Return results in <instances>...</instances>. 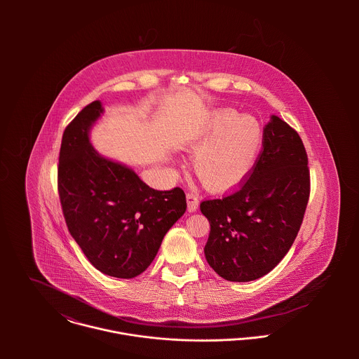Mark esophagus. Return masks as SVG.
I'll return each mask as SVG.
<instances>
[{
	"label": "esophagus",
	"mask_w": 359,
	"mask_h": 359,
	"mask_svg": "<svg viewBox=\"0 0 359 359\" xmlns=\"http://www.w3.org/2000/svg\"><path fill=\"white\" fill-rule=\"evenodd\" d=\"M187 203H188V211L194 212L198 210L199 207V198L198 195H195L194 192H188L187 194Z\"/></svg>",
	"instance_id": "obj_1"
}]
</instances>
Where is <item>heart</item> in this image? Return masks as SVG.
Here are the masks:
<instances>
[{"label":"heart","mask_w":359,"mask_h":359,"mask_svg":"<svg viewBox=\"0 0 359 359\" xmlns=\"http://www.w3.org/2000/svg\"><path fill=\"white\" fill-rule=\"evenodd\" d=\"M261 142L262 130L256 118L221 111L188 149L198 154L194 167L201 182L212 191H226L248 177Z\"/></svg>","instance_id":"heart-1"}]
</instances>
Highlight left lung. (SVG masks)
I'll return each mask as SVG.
<instances>
[{"instance_id":"1","label":"left lung","mask_w":359,"mask_h":359,"mask_svg":"<svg viewBox=\"0 0 359 359\" xmlns=\"http://www.w3.org/2000/svg\"><path fill=\"white\" fill-rule=\"evenodd\" d=\"M311 192L308 156L299 133L278 116L262 131V148L238 189L205 199L208 265L231 282L272 271L292 248Z\"/></svg>"}]
</instances>
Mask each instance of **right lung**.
Segmentation results:
<instances>
[{"mask_svg": "<svg viewBox=\"0 0 359 359\" xmlns=\"http://www.w3.org/2000/svg\"><path fill=\"white\" fill-rule=\"evenodd\" d=\"M101 113L94 101L65 128L57 194L67 229L88 261L109 276L130 279L152 264L187 198L178 187L149 188L128 167L97 154L88 131Z\"/></svg>", "mask_w": 359, "mask_h": 359, "instance_id": "obj_1", "label": "right lung"}]
</instances>
